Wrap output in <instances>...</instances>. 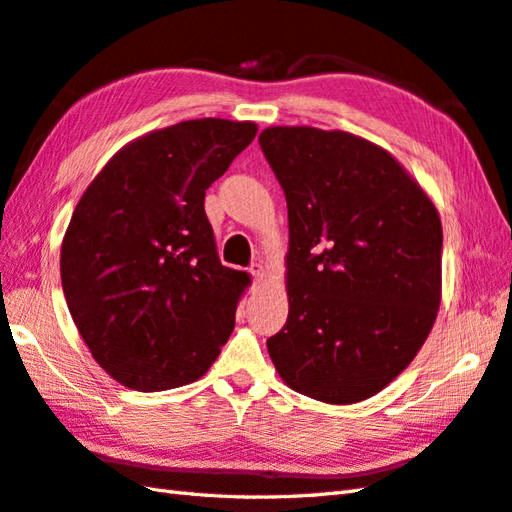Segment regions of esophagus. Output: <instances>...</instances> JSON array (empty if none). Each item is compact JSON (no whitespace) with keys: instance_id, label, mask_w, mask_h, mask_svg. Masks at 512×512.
<instances>
[{"instance_id":"obj_1","label":"esophagus","mask_w":512,"mask_h":512,"mask_svg":"<svg viewBox=\"0 0 512 512\" xmlns=\"http://www.w3.org/2000/svg\"><path fill=\"white\" fill-rule=\"evenodd\" d=\"M248 272L253 274V279H255V281H264V279H266V274H268V270H266V266H264V264H253L251 268H248Z\"/></svg>"}]
</instances>
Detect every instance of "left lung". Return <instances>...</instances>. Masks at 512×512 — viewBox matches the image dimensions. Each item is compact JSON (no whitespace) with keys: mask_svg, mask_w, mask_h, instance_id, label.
<instances>
[{"mask_svg":"<svg viewBox=\"0 0 512 512\" xmlns=\"http://www.w3.org/2000/svg\"><path fill=\"white\" fill-rule=\"evenodd\" d=\"M261 151L287 201L281 381L326 404L376 396L424 346L441 303L437 205L396 157L342 129L277 125Z\"/></svg>","mask_w":512,"mask_h":512,"instance_id":"left-lung-1","label":"left lung"}]
</instances>
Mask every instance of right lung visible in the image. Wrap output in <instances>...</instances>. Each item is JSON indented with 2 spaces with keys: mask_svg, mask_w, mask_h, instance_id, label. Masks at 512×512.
Wrapping results in <instances>:
<instances>
[{
  "mask_svg": "<svg viewBox=\"0 0 512 512\" xmlns=\"http://www.w3.org/2000/svg\"><path fill=\"white\" fill-rule=\"evenodd\" d=\"M257 134L194 119L116 151L77 201L60 246L71 318L90 355L136 391L183 387L212 368L251 283L220 264L205 190Z\"/></svg>",
  "mask_w": 512,
  "mask_h": 512,
  "instance_id": "1",
  "label": "right lung"
}]
</instances>
